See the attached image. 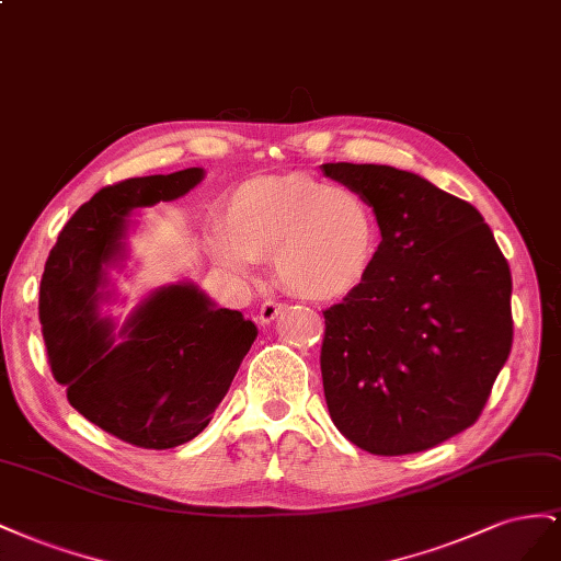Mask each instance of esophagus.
Here are the masks:
<instances>
[{
    "label": "esophagus",
    "instance_id": "esophagus-1",
    "mask_svg": "<svg viewBox=\"0 0 561 561\" xmlns=\"http://www.w3.org/2000/svg\"><path fill=\"white\" fill-rule=\"evenodd\" d=\"M284 310V306L282 302H277V300H265L263 306H261V312H259V319H261V324H272L277 319V314Z\"/></svg>",
    "mask_w": 561,
    "mask_h": 561
}]
</instances>
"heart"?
<instances>
[{"label":"heart","instance_id":"b5f03b06","mask_svg":"<svg viewBox=\"0 0 561 561\" xmlns=\"http://www.w3.org/2000/svg\"><path fill=\"white\" fill-rule=\"evenodd\" d=\"M211 261L249 277L270 259L291 294L339 300L371 275L380 249L374 209L357 190L310 173L259 175L239 183L222 204V228L204 237Z\"/></svg>","mask_w":561,"mask_h":561}]
</instances>
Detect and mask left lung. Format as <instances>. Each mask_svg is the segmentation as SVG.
Listing matches in <instances>:
<instances>
[{
  "label": "left lung",
  "mask_w": 561,
  "mask_h": 561,
  "mask_svg": "<svg viewBox=\"0 0 561 561\" xmlns=\"http://www.w3.org/2000/svg\"><path fill=\"white\" fill-rule=\"evenodd\" d=\"M374 206L380 249L324 312L333 425L376 456L432 449L482 413L512 347V277L472 204L386 164H324Z\"/></svg>",
  "instance_id": "obj_1"
}]
</instances>
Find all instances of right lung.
<instances>
[{"instance_id": "1", "label": "right lung", "mask_w": 561, "mask_h": 561, "mask_svg": "<svg viewBox=\"0 0 561 561\" xmlns=\"http://www.w3.org/2000/svg\"><path fill=\"white\" fill-rule=\"evenodd\" d=\"M204 181L192 167L142 175L79 206L44 265L39 322L54 378L68 402L122 442L173 449L209 425L259 329L220 308L195 282L159 286L119 324L110 270L129 259L136 211L173 202Z\"/></svg>"}]
</instances>
